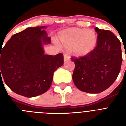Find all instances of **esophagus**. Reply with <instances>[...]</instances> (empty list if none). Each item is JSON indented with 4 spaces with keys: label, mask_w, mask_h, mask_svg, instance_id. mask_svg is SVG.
Segmentation results:
<instances>
[{
    "label": "esophagus",
    "mask_w": 126,
    "mask_h": 126,
    "mask_svg": "<svg viewBox=\"0 0 126 126\" xmlns=\"http://www.w3.org/2000/svg\"><path fill=\"white\" fill-rule=\"evenodd\" d=\"M64 61H65V62H66V61L70 60L69 55V54H67V53H64Z\"/></svg>",
    "instance_id": "1"
}]
</instances>
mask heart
Segmentation results:
<instances>
[{
  "instance_id": "heart-1",
  "label": "heart",
  "mask_w": 126,
  "mask_h": 126,
  "mask_svg": "<svg viewBox=\"0 0 126 126\" xmlns=\"http://www.w3.org/2000/svg\"><path fill=\"white\" fill-rule=\"evenodd\" d=\"M59 39L62 45L73 48L77 56L88 55L94 49L97 43V36L92 30L71 28L59 34Z\"/></svg>"
}]
</instances>
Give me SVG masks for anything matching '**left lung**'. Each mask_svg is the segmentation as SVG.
I'll return each instance as SVG.
<instances>
[{"instance_id": "left-lung-1", "label": "left lung", "mask_w": 126, "mask_h": 126, "mask_svg": "<svg viewBox=\"0 0 126 126\" xmlns=\"http://www.w3.org/2000/svg\"><path fill=\"white\" fill-rule=\"evenodd\" d=\"M97 43L85 56L71 57L75 64L74 83L79 90L89 93L103 92L114 83L121 71L122 56L121 42L109 30L95 28Z\"/></svg>"}]
</instances>
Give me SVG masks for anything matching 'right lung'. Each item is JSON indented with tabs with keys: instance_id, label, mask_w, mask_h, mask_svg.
<instances>
[{
	"instance_id": "add662e5",
	"label": "right lung",
	"mask_w": 126,
	"mask_h": 126,
	"mask_svg": "<svg viewBox=\"0 0 126 126\" xmlns=\"http://www.w3.org/2000/svg\"><path fill=\"white\" fill-rule=\"evenodd\" d=\"M44 28H28L14 34L0 50V79L4 78L12 91L25 97L46 92L54 71L64 64L62 53L44 54L43 44L51 42L46 31L42 30Z\"/></svg>"
}]
</instances>
